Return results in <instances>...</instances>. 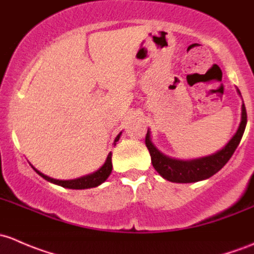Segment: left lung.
I'll return each instance as SVG.
<instances>
[{"mask_svg":"<svg viewBox=\"0 0 254 254\" xmlns=\"http://www.w3.org/2000/svg\"><path fill=\"white\" fill-rule=\"evenodd\" d=\"M237 93H239V95H241L239 89H237ZM246 125H247V112H246L245 104H242L241 122H240L236 133L229 140V143L223 149L211 154V155L192 159V160L172 159L161 153L151 142L150 130L149 129L145 135V144L149 153H150L151 164L161 177H164L167 181L176 182V184H190V182H198L209 179L213 175H215L219 170L223 169L241 142Z\"/></svg>","mask_w":254,"mask_h":254,"instance_id":"1","label":"left lung"}]
</instances>
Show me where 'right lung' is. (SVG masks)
Here are the masks:
<instances>
[{
  "instance_id": "right-lung-1",
  "label": "right lung",
  "mask_w": 254,
  "mask_h": 254,
  "mask_svg": "<svg viewBox=\"0 0 254 254\" xmlns=\"http://www.w3.org/2000/svg\"><path fill=\"white\" fill-rule=\"evenodd\" d=\"M121 133L122 132H120V134L117 135L116 138H115V142H114L115 145H116V142H119ZM111 156H112V153L110 151L108 158H106V160H105V163H104V165L101 166L99 170H96L95 172H93V174L85 175V176L79 177V179L66 180V181H62V180L51 179V177L46 176V175L41 174L40 171H38L35 167H33V169L35 170V171L38 172V174L40 175L43 179H45L46 181L51 182V184L62 186V187H64V188H70V190H85V188L98 187L99 185H101L103 182L106 181V179H108V177L110 176V174H111V171H112Z\"/></svg>"
}]
</instances>
